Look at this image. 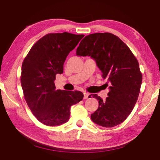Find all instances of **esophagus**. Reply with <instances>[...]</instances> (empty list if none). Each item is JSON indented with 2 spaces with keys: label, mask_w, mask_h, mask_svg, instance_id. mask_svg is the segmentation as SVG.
I'll use <instances>...</instances> for the list:
<instances>
[{
  "label": "esophagus",
  "mask_w": 160,
  "mask_h": 160,
  "mask_svg": "<svg viewBox=\"0 0 160 160\" xmlns=\"http://www.w3.org/2000/svg\"><path fill=\"white\" fill-rule=\"evenodd\" d=\"M89 96H90V94H89V93H88V92L84 93V99H88Z\"/></svg>",
  "instance_id": "obj_1"
}]
</instances>
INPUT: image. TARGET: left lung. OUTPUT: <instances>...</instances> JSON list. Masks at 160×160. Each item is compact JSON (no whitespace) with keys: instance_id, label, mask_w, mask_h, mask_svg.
I'll return each mask as SVG.
<instances>
[{"instance_id":"8db88e82","label":"left lung","mask_w":160,"mask_h":160,"mask_svg":"<svg viewBox=\"0 0 160 160\" xmlns=\"http://www.w3.org/2000/svg\"><path fill=\"white\" fill-rule=\"evenodd\" d=\"M76 54L94 59L102 78L110 82L109 97L105 100L96 94H91L99 102L98 109L92 113L91 119L107 128L121 123L133 109L142 80L133 53L120 38L104 32L86 36L77 48Z\"/></svg>"}]
</instances>
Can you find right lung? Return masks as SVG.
Wrapping results in <instances>:
<instances>
[{
    "instance_id": "1",
    "label": "right lung",
    "mask_w": 160,
    "mask_h": 160,
    "mask_svg": "<svg viewBox=\"0 0 160 160\" xmlns=\"http://www.w3.org/2000/svg\"><path fill=\"white\" fill-rule=\"evenodd\" d=\"M85 35L50 33L32 46L22 65L24 97L34 116L43 124L59 126L68 121L70 107L83 99L80 91L56 90V74L63 72L66 57Z\"/></svg>"
}]
</instances>
